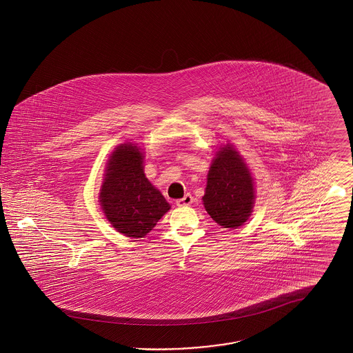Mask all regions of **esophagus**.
Returning a JSON list of instances; mask_svg holds the SVG:
<instances>
[{"label": "esophagus", "mask_w": 353, "mask_h": 353, "mask_svg": "<svg viewBox=\"0 0 353 353\" xmlns=\"http://www.w3.org/2000/svg\"><path fill=\"white\" fill-rule=\"evenodd\" d=\"M192 202H193V197H192L190 194H185L183 199H180V200L176 201V205L181 208V206H189Z\"/></svg>", "instance_id": "1"}]
</instances>
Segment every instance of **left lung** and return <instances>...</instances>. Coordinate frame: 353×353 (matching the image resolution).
I'll use <instances>...</instances> for the list:
<instances>
[{"label": "left lung", "instance_id": "1", "mask_svg": "<svg viewBox=\"0 0 353 353\" xmlns=\"http://www.w3.org/2000/svg\"><path fill=\"white\" fill-rule=\"evenodd\" d=\"M254 200V183L243 159L230 144L219 148L202 197L206 212L221 226L236 229L252 216Z\"/></svg>", "mask_w": 353, "mask_h": 353}]
</instances>
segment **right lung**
I'll return each instance as SVG.
<instances>
[{
  "label": "right lung",
  "mask_w": 353,
  "mask_h": 353,
  "mask_svg": "<svg viewBox=\"0 0 353 353\" xmlns=\"http://www.w3.org/2000/svg\"><path fill=\"white\" fill-rule=\"evenodd\" d=\"M143 153L132 144H120L108 159L101 185V209L119 233L143 238L169 209L164 196L144 174Z\"/></svg>",
  "instance_id": "1"
}]
</instances>
